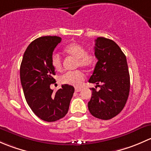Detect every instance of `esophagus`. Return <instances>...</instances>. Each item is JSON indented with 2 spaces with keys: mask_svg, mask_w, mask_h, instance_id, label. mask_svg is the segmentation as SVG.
<instances>
[{
  "mask_svg": "<svg viewBox=\"0 0 151 151\" xmlns=\"http://www.w3.org/2000/svg\"><path fill=\"white\" fill-rule=\"evenodd\" d=\"M80 91H81V88H75L76 92H80Z\"/></svg>",
  "mask_w": 151,
  "mask_h": 151,
  "instance_id": "1",
  "label": "esophagus"
}]
</instances>
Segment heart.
Masks as SVG:
<instances>
[{
    "mask_svg": "<svg viewBox=\"0 0 151 151\" xmlns=\"http://www.w3.org/2000/svg\"><path fill=\"white\" fill-rule=\"evenodd\" d=\"M64 52L77 59L76 66L90 68L95 64L96 58L93 53H88L86 49L77 43H71L65 47ZM51 64L56 71L62 69V60L59 55L53 54L51 58ZM85 75L80 70L68 71L60 76V81L63 84L79 87L84 81Z\"/></svg>",
    "mask_w": 151,
    "mask_h": 151,
    "instance_id": "b5f03b06",
    "label": "heart"
}]
</instances>
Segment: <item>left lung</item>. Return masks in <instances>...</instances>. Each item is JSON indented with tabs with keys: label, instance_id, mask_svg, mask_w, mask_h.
I'll use <instances>...</instances> for the list:
<instances>
[{
	"label": "left lung",
	"instance_id": "left-lung-1",
	"mask_svg": "<svg viewBox=\"0 0 151 151\" xmlns=\"http://www.w3.org/2000/svg\"><path fill=\"white\" fill-rule=\"evenodd\" d=\"M95 56L98 59L89 83L100 89L91 88L92 96L88 109L93 116L109 120L122 111L130 90V76L126 57L114 41L104 37L95 40Z\"/></svg>",
	"mask_w": 151,
	"mask_h": 151
}]
</instances>
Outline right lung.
Listing matches in <instances>:
<instances>
[{
	"instance_id": "right-lung-1",
	"label": "right lung",
	"mask_w": 151,
	"mask_h": 151,
	"mask_svg": "<svg viewBox=\"0 0 151 151\" xmlns=\"http://www.w3.org/2000/svg\"><path fill=\"white\" fill-rule=\"evenodd\" d=\"M61 42L58 36H42L27 47L20 65V81L27 103L35 115L47 122L63 118L68 112L74 87L62 85L53 93L50 85L55 80L51 58Z\"/></svg>"
}]
</instances>
